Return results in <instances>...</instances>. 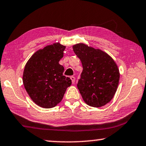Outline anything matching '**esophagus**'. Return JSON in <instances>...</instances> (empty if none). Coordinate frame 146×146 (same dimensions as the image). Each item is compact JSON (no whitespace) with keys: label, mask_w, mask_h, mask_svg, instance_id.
<instances>
[{"label":"esophagus","mask_w":146,"mask_h":146,"mask_svg":"<svg viewBox=\"0 0 146 146\" xmlns=\"http://www.w3.org/2000/svg\"><path fill=\"white\" fill-rule=\"evenodd\" d=\"M70 79L72 80V84H74V82H75V77L73 76H70Z\"/></svg>","instance_id":"1"}]
</instances>
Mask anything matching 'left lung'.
<instances>
[{"label":"left lung","instance_id":"1","mask_svg":"<svg viewBox=\"0 0 146 146\" xmlns=\"http://www.w3.org/2000/svg\"><path fill=\"white\" fill-rule=\"evenodd\" d=\"M73 50L83 66L77 87L84 101L94 107L106 105L113 98L119 85L117 65L106 52L85 44L74 45Z\"/></svg>","mask_w":146,"mask_h":146}]
</instances>
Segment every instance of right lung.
Returning a JSON list of instances; mask_svg holds the SVG:
<instances>
[{"mask_svg": "<svg viewBox=\"0 0 146 146\" xmlns=\"http://www.w3.org/2000/svg\"><path fill=\"white\" fill-rule=\"evenodd\" d=\"M65 48L58 43L48 45L35 52L25 66L24 88L33 102L43 108L55 107L72 84L70 78L63 75L64 67L58 63Z\"/></svg>", "mask_w": 146, "mask_h": 146, "instance_id": "1", "label": "right lung"}]
</instances>
